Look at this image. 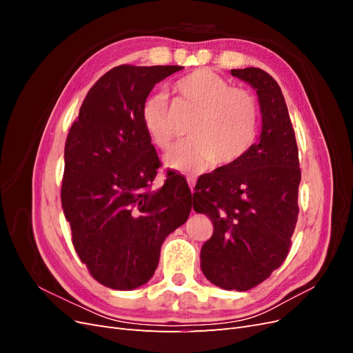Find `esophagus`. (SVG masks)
<instances>
[{"label":"esophagus","instance_id":"obj_1","mask_svg":"<svg viewBox=\"0 0 353 353\" xmlns=\"http://www.w3.org/2000/svg\"><path fill=\"white\" fill-rule=\"evenodd\" d=\"M187 183H188V187H190V190H191V193H194L196 179H194V178H191V176H188V178H187Z\"/></svg>","mask_w":353,"mask_h":353}]
</instances>
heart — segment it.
I'll return each instance as SVG.
<instances>
[{
    "label": "heart",
    "instance_id": "1",
    "mask_svg": "<svg viewBox=\"0 0 353 353\" xmlns=\"http://www.w3.org/2000/svg\"><path fill=\"white\" fill-rule=\"evenodd\" d=\"M178 97L197 110L191 125L193 140L178 144L166 165L183 174H199L216 163L227 168L250 150L258 123V104L253 95L232 85L210 69H196L174 85ZM141 121L152 143L168 150L174 141V121L168 97L153 94L141 108Z\"/></svg>",
    "mask_w": 353,
    "mask_h": 353
}]
</instances>
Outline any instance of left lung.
I'll use <instances>...</instances> for the list:
<instances>
[{"mask_svg": "<svg viewBox=\"0 0 353 353\" xmlns=\"http://www.w3.org/2000/svg\"><path fill=\"white\" fill-rule=\"evenodd\" d=\"M256 90L262 114L258 143L237 163L199 178L193 209L213 223L200 266L225 290L245 292L280 268L297 222L301 184L294 130L280 85L258 68L232 69Z\"/></svg>", "mask_w": 353, "mask_h": 353, "instance_id": "left-lung-1", "label": "left lung"}]
</instances>
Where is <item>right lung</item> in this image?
Wrapping results in <instances>:
<instances>
[{"label":"right lung","mask_w":353,"mask_h":353,"mask_svg":"<svg viewBox=\"0 0 353 353\" xmlns=\"http://www.w3.org/2000/svg\"><path fill=\"white\" fill-rule=\"evenodd\" d=\"M181 69L113 68L88 91L68 135L61 206L72 243L94 279L114 290L150 280L165 239L190 215L184 176L169 170L152 190L160 160L141 121L154 85Z\"/></svg>","instance_id":"1"}]
</instances>
